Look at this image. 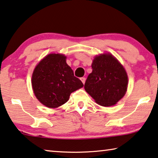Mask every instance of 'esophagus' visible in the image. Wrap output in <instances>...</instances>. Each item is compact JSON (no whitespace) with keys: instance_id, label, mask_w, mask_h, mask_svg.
I'll list each match as a JSON object with an SVG mask.
<instances>
[{"instance_id":"esophagus-1","label":"esophagus","mask_w":158,"mask_h":158,"mask_svg":"<svg viewBox=\"0 0 158 158\" xmlns=\"http://www.w3.org/2000/svg\"><path fill=\"white\" fill-rule=\"evenodd\" d=\"M81 81H82V83L84 84H85V81H86V78H85V77H81Z\"/></svg>"}]
</instances>
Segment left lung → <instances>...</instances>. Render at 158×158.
<instances>
[{
  "label": "left lung",
  "mask_w": 158,
  "mask_h": 158,
  "mask_svg": "<svg viewBox=\"0 0 158 158\" xmlns=\"http://www.w3.org/2000/svg\"><path fill=\"white\" fill-rule=\"evenodd\" d=\"M91 67L85 90L98 104L114 106L124 97L128 86V77L123 66L110 53H104L95 57Z\"/></svg>",
  "instance_id": "obj_1"
}]
</instances>
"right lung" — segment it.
<instances>
[{
    "label": "right lung",
    "instance_id": "1",
    "mask_svg": "<svg viewBox=\"0 0 158 158\" xmlns=\"http://www.w3.org/2000/svg\"><path fill=\"white\" fill-rule=\"evenodd\" d=\"M31 85L37 99L50 108L64 104L72 92L84 86L67 64L66 56L56 53L48 55L35 67Z\"/></svg>",
    "mask_w": 158,
    "mask_h": 158
}]
</instances>
